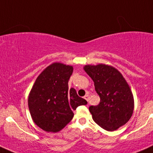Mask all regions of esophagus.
I'll return each instance as SVG.
<instances>
[{
    "mask_svg": "<svg viewBox=\"0 0 153 153\" xmlns=\"http://www.w3.org/2000/svg\"><path fill=\"white\" fill-rule=\"evenodd\" d=\"M84 98H85V100H87V101H88V100H89V95H88V94H86V95L84 97Z\"/></svg>",
    "mask_w": 153,
    "mask_h": 153,
    "instance_id": "34e87169",
    "label": "esophagus"
}]
</instances>
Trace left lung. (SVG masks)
<instances>
[{
    "mask_svg": "<svg viewBox=\"0 0 153 153\" xmlns=\"http://www.w3.org/2000/svg\"><path fill=\"white\" fill-rule=\"evenodd\" d=\"M84 69L93 80L100 99L99 104L89 107L94 121L107 131L117 130L127 123L133 112L130 86L122 74L111 65H88Z\"/></svg>",
    "mask_w": 153,
    "mask_h": 153,
    "instance_id": "left-lung-1",
    "label": "left lung"
}]
</instances>
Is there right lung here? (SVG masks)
<instances>
[{
  "mask_svg": "<svg viewBox=\"0 0 153 153\" xmlns=\"http://www.w3.org/2000/svg\"><path fill=\"white\" fill-rule=\"evenodd\" d=\"M72 72V66L53 63L37 77L30 91V114L34 123L45 131H60L73 118V111L88 104L77 94L75 88H68Z\"/></svg>",
  "mask_w": 153,
  "mask_h": 153,
  "instance_id": "right-lung-1",
  "label": "right lung"
}]
</instances>
